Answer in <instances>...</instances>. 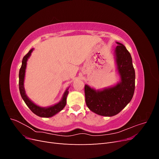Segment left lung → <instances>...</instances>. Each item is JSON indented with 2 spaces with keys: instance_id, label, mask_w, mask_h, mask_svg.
Returning a JSON list of instances; mask_svg holds the SVG:
<instances>
[{
  "instance_id": "8db88e82",
  "label": "left lung",
  "mask_w": 159,
  "mask_h": 159,
  "mask_svg": "<svg viewBox=\"0 0 159 159\" xmlns=\"http://www.w3.org/2000/svg\"><path fill=\"white\" fill-rule=\"evenodd\" d=\"M115 49L121 82L114 87L95 91L85 85V103L88 107L99 115L111 117L118 114L131 102L134 91L135 72L132 57L125 46L119 42Z\"/></svg>"
}]
</instances>
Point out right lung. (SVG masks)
I'll list each match as a JSON object with an SVG mask.
<instances>
[{
	"label": "right lung",
	"mask_w": 159,
	"mask_h": 159,
	"mask_svg": "<svg viewBox=\"0 0 159 159\" xmlns=\"http://www.w3.org/2000/svg\"><path fill=\"white\" fill-rule=\"evenodd\" d=\"M32 51H33V49H31L25 56H24L22 59L21 68L20 69V71H19V84H18L19 90H20L21 97L23 99L24 102H25L27 106L29 107V109L34 113L41 117H50L64 109V107H65V105L66 104V98H67V95L68 94V89H66L61 102H60L54 105V106L47 107V108L40 107L39 106H38V105L32 103L31 101L28 99V98L27 97L25 93V88H24V79H25V75L26 61L28 57H30Z\"/></svg>",
	"instance_id": "obj_1"
}]
</instances>
